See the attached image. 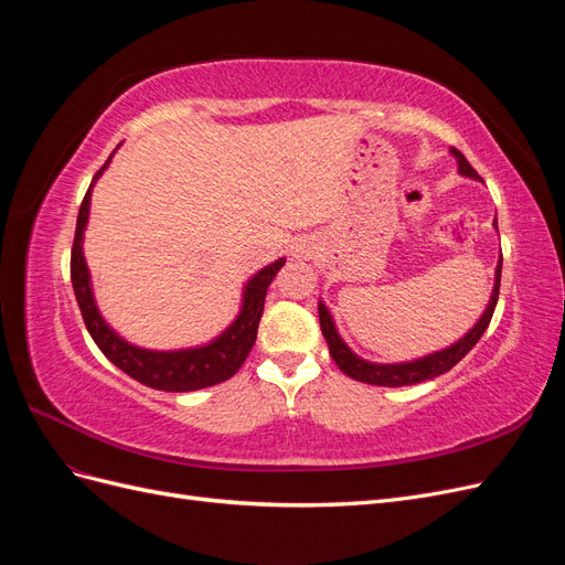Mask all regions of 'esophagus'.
I'll list each match as a JSON object with an SVG mask.
<instances>
[{
    "label": "esophagus",
    "mask_w": 565,
    "mask_h": 565,
    "mask_svg": "<svg viewBox=\"0 0 565 565\" xmlns=\"http://www.w3.org/2000/svg\"><path fill=\"white\" fill-rule=\"evenodd\" d=\"M297 252H299V256H303V259H309V256H311V247H306V245L299 247Z\"/></svg>",
    "instance_id": "34e87169"
}]
</instances>
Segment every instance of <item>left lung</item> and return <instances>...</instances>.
I'll return each instance as SVG.
<instances>
[{
    "mask_svg": "<svg viewBox=\"0 0 565 565\" xmlns=\"http://www.w3.org/2000/svg\"><path fill=\"white\" fill-rule=\"evenodd\" d=\"M450 152H452V158L457 160V172L461 177H469L473 181H481V177L476 174V169L467 162V158L461 156L457 148H450ZM494 228H498V218H494ZM500 278H502V252H500L498 268H494V285H492L490 301L486 306V311L481 313V318L476 320L473 328L465 337H459L455 344L440 349V351H434L429 355L415 358V361H405V363H372V361H365V358H361L358 353H353L349 349L347 341L339 337L334 318L328 311V306H324V301H318L320 330H322L324 341H328L330 355L334 358V363L339 365L341 372L349 374L351 380L363 382V384H374V386H393V388L419 384V382L434 380V377H438V374L452 370L461 361V358H465L478 344V339H481L483 332L488 330L490 318L494 313V306H498Z\"/></svg>",
    "mask_w": 565,
    "mask_h": 565,
    "instance_id": "obj_1",
    "label": "left lung"
}]
</instances>
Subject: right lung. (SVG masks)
<instances>
[{"instance_id": "obj_1", "label": "right lung", "mask_w": 565, "mask_h": 565, "mask_svg": "<svg viewBox=\"0 0 565 565\" xmlns=\"http://www.w3.org/2000/svg\"><path fill=\"white\" fill-rule=\"evenodd\" d=\"M113 156L96 172L77 214L75 243H73V256H71V280H73V289H75L84 324H87L96 347L104 351V355L113 365H117L125 374H129L131 380L141 382L150 388L183 393V391L207 388L231 380L233 374L243 367L245 358L254 347L256 330H259V320L264 313L268 285L273 282V278H276V273L285 266V259L280 256V259L264 266L245 282L241 313H237L228 328L218 337H214L210 344L177 349V351H156V349L129 344V341L125 337H119L106 322V318L100 316L94 299V289H92V273H89L87 259H84V231H87V221H89L92 188L98 181V177L108 169Z\"/></svg>"}]
</instances>
